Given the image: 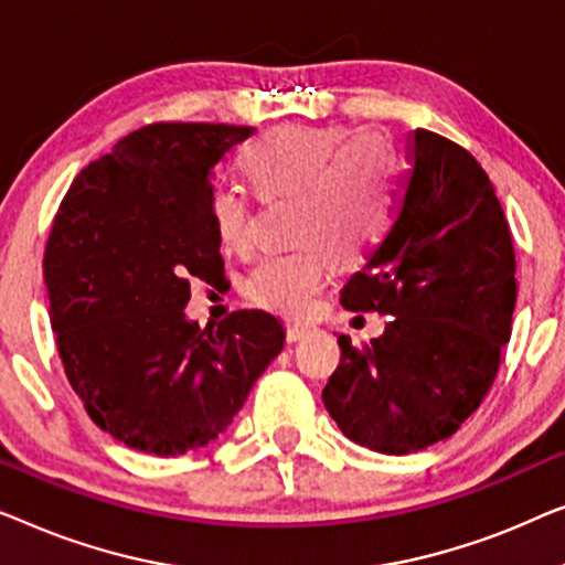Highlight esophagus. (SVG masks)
Listing matches in <instances>:
<instances>
[{
  "instance_id": "obj_1",
  "label": "esophagus",
  "mask_w": 565,
  "mask_h": 565,
  "mask_svg": "<svg viewBox=\"0 0 565 565\" xmlns=\"http://www.w3.org/2000/svg\"><path fill=\"white\" fill-rule=\"evenodd\" d=\"M309 332H312V324H305V322H289V324H286V340H289V343H297V340L307 338Z\"/></svg>"
}]
</instances>
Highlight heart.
<instances>
[{
	"label": "heart",
	"instance_id": "b5f03b06",
	"mask_svg": "<svg viewBox=\"0 0 565 565\" xmlns=\"http://www.w3.org/2000/svg\"><path fill=\"white\" fill-rule=\"evenodd\" d=\"M241 163L260 200H294L291 237L301 243L260 258L245 294L271 312H305L332 260L353 264L384 235L399 192V153L376 132L286 125L248 142ZM206 212L222 250L248 248L253 212L241 189H214Z\"/></svg>",
	"mask_w": 565,
	"mask_h": 565
}]
</instances>
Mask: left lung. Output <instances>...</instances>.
<instances>
[{
	"label": "left lung",
	"mask_w": 565,
	"mask_h": 565,
	"mask_svg": "<svg viewBox=\"0 0 565 565\" xmlns=\"http://www.w3.org/2000/svg\"><path fill=\"white\" fill-rule=\"evenodd\" d=\"M392 225L340 291L392 317L381 338L340 335L322 402L345 438L388 456L450 438L494 384L518 301L510 222L479 161L412 130Z\"/></svg>",
	"instance_id": "left-lung-1"
}]
</instances>
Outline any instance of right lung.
Returning <instances> with one entry per match:
<instances>
[{
    "label": "right lung",
    "instance_id": "right-lung-1",
    "mask_svg": "<svg viewBox=\"0 0 565 565\" xmlns=\"http://www.w3.org/2000/svg\"><path fill=\"white\" fill-rule=\"evenodd\" d=\"M256 127L153 122L74 179L43 253L63 371L94 425L150 456L202 448L233 423L284 348V328L237 309L189 322L192 279L225 274L206 202L214 166Z\"/></svg>",
    "mask_w": 565,
    "mask_h": 565
}]
</instances>
